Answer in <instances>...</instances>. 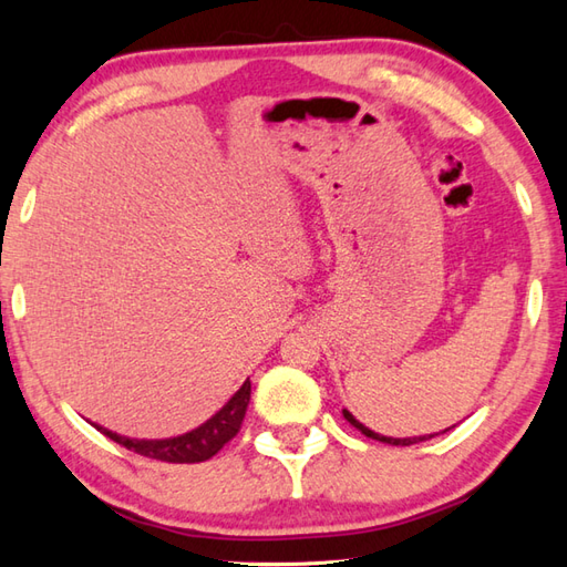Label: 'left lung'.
<instances>
[{"label":"left lung","instance_id":"obj_1","mask_svg":"<svg viewBox=\"0 0 567 567\" xmlns=\"http://www.w3.org/2000/svg\"><path fill=\"white\" fill-rule=\"evenodd\" d=\"M343 416L348 419V421H351V426H355L360 433H365V436L368 439H375V441H382V443H390V445H412V443H419V441H429V439H433V436H436V433H431V436H419V439H390V436H380V433H375V431H370L368 426H363V424H360V421L351 414V412H348V409H343ZM445 431H449V429H445Z\"/></svg>","mask_w":567,"mask_h":567}]
</instances>
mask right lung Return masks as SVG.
I'll return each mask as SVG.
<instances>
[{"label":"right lung","instance_id":"1","mask_svg":"<svg viewBox=\"0 0 567 567\" xmlns=\"http://www.w3.org/2000/svg\"><path fill=\"white\" fill-rule=\"evenodd\" d=\"M248 402H250V380L240 384V390L207 421V424H202L199 429L185 433V436L165 439V441H138V439L118 436V433H112L102 426H97V429L104 433V436H110L114 443L124 445V449L134 451L138 455L153 457V461L202 463L219 453L224 445L240 431Z\"/></svg>","mask_w":567,"mask_h":567}]
</instances>
